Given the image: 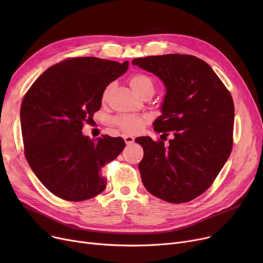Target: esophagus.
Here are the masks:
<instances>
[{"instance_id": "1", "label": "esophagus", "mask_w": 263, "mask_h": 263, "mask_svg": "<svg viewBox=\"0 0 263 263\" xmlns=\"http://www.w3.org/2000/svg\"><path fill=\"white\" fill-rule=\"evenodd\" d=\"M123 140H124V142H126L127 145H131L134 143V137L130 136V135H124Z\"/></svg>"}]
</instances>
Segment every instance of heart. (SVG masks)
I'll return each instance as SVG.
<instances>
[{"mask_svg": "<svg viewBox=\"0 0 263 263\" xmlns=\"http://www.w3.org/2000/svg\"><path fill=\"white\" fill-rule=\"evenodd\" d=\"M130 86L132 89L139 95L142 96L147 91H155V82L150 77L144 73H136L133 74L130 80ZM112 87V85H108L103 93L105 98L108 90ZM115 122L118 124V127L127 133H136L139 132L145 123V118L136 115H120L116 117Z\"/></svg>", "mask_w": 263, "mask_h": 263, "instance_id": "heart-1", "label": "heart"}]
</instances>
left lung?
<instances>
[{"instance_id":"1","label":"left lung","mask_w":263,"mask_h":263,"mask_svg":"<svg viewBox=\"0 0 263 263\" xmlns=\"http://www.w3.org/2000/svg\"><path fill=\"white\" fill-rule=\"evenodd\" d=\"M132 65L164 84L157 132L175 131L168 147L149 136L135 140L144 149L139 164L146 190L172 203L201 195L223 168L232 148L234 106L213 69L193 55L165 54L134 59Z\"/></svg>"}]
</instances>
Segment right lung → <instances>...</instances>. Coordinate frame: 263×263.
I'll list each match as a JSON object with an SVG mask.
<instances>
[{"mask_svg":"<svg viewBox=\"0 0 263 263\" xmlns=\"http://www.w3.org/2000/svg\"><path fill=\"white\" fill-rule=\"evenodd\" d=\"M129 62L74 58L41 74L23 98L20 119L25 158L52 194L69 201L105 189L101 170L126 147L121 137L82 133L101 107L106 86L126 73Z\"/></svg>","mask_w":263,"mask_h":263,"instance_id":"obj_1","label":"right lung"}]
</instances>
